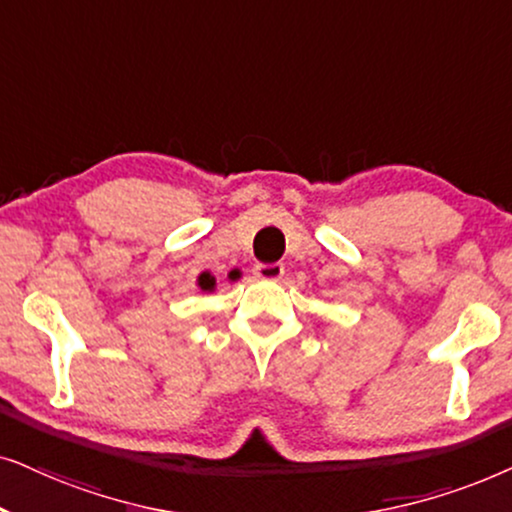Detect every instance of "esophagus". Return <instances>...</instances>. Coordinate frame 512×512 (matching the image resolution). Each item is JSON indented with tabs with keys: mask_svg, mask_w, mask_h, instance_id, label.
Here are the masks:
<instances>
[{
	"mask_svg": "<svg viewBox=\"0 0 512 512\" xmlns=\"http://www.w3.org/2000/svg\"><path fill=\"white\" fill-rule=\"evenodd\" d=\"M255 276L257 278H264V281H281L283 274H285V267L281 262H274V264H255Z\"/></svg>",
	"mask_w": 512,
	"mask_h": 512,
	"instance_id": "obj_1",
	"label": "esophagus"
}]
</instances>
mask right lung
Listing matches in <instances>:
<instances>
[{
  "mask_svg": "<svg viewBox=\"0 0 512 512\" xmlns=\"http://www.w3.org/2000/svg\"><path fill=\"white\" fill-rule=\"evenodd\" d=\"M199 288L203 290V292H213L215 288H217V281H215V276L210 274V271H203V274H199Z\"/></svg>",
  "mask_w": 512,
  "mask_h": 512,
  "instance_id": "add662e5",
  "label": "right lung"
}]
</instances>
